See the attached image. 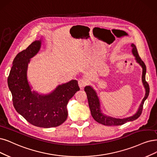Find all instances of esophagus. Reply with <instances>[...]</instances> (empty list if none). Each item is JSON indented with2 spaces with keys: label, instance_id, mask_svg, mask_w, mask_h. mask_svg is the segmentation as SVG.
Here are the masks:
<instances>
[{
  "label": "esophagus",
  "instance_id": "esophagus-1",
  "mask_svg": "<svg viewBox=\"0 0 157 157\" xmlns=\"http://www.w3.org/2000/svg\"><path fill=\"white\" fill-rule=\"evenodd\" d=\"M87 84V82L86 81L83 79H80L78 81V85L80 89H83V88L86 86V85Z\"/></svg>",
  "mask_w": 157,
  "mask_h": 157
}]
</instances>
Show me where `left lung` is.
<instances>
[{"label":"left lung","instance_id":"8db88e82","mask_svg":"<svg viewBox=\"0 0 157 157\" xmlns=\"http://www.w3.org/2000/svg\"><path fill=\"white\" fill-rule=\"evenodd\" d=\"M131 47L132 48V53L135 57V59L138 63L140 64V65L142 67V83L146 89V94H145L144 98L142 101L140 107H139L138 111L134 115L131 117L120 119V118H115L110 117H107V116L102 114L101 109H100V103L99 98H98L96 91L93 89V88L90 86H86L85 87V92H86V96H87V99L89 102V105L90 110V113L92 117L93 118L98 121V123L104 125H123L128 121H133L136 120L142 114L143 105L145 100H146L149 93V86L147 82L146 81V67L144 61L141 59L140 57L139 56L138 51L136 49V46L134 44H131Z\"/></svg>","mask_w":157,"mask_h":157}]
</instances>
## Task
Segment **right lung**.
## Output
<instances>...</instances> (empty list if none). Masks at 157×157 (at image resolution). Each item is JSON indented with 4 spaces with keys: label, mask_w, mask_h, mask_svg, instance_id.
Returning a JSON list of instances; mask_svg holds the SVG:
<instances>
[{
    "label": "right lung",
    "mask_w": 157,
    "mask_h": 157,
    "mask_svg": "<svg viewBox=\"0 0 157 157\" xmlns=\"http://www.w3.org/2000/svg\"><path fill=\"white\" fill-rule=\"evenodd\" d=\"M40 46L41 40H35L16 56L8 85L17 112L33 125L50 128L60 125L67 120V103L79 87L78 81L71 80L58 85L49 94L40 95L32 92L27 79L28 65L31 58L38 53Z\"/></svg>",
    "instance_id": "right-lung-1"
}]
</instances>
